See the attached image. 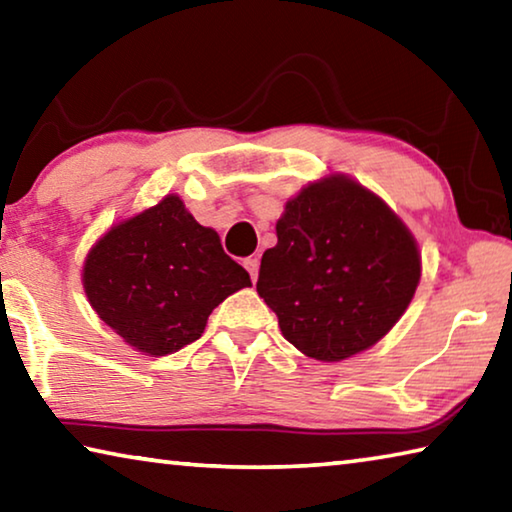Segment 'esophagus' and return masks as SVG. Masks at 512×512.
<instances>
[{"label": "esophagus", "mask_w": 512, "mask_h": 512, "mask_svg": "<svg viewBox=\"0 0 512 512\" xmlns=\"http://www.w3.org/2000/svg\"><path fill=\"white\" fill-rule=\"evenodd\" d=\"M244 266H246V271L250 273V280L257 282V275H259V259H257V257H248V259H244Z\"/></svg>", "instance_id": "34e87169"}]
</instances>
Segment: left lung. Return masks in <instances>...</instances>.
<instances>
[{"instance_id": "1", "label": "left lung", "mask_w": 512, "mask_h": 512, "mask_svg": "<svg viewBox=\"0 0 512 512\" xmlns=\"http://www.w3.org/2000/svg\"><path fill=\"white\" fill-rule=\"evenodd\" d=\"M262 257L257 293L284 339L318 361L375 345L420 282L418 246L386 203L332 176L291 198Z\"/></svg>"}]
</instances>
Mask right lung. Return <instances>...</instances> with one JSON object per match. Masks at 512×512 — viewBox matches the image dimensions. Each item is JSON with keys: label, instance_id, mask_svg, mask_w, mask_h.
Listing matches in <instances>:
<instances>
[{"label": "right lung", "instance_id": "obj_1", "mask_svg": "<svg viewBox=\"0 0 512 512\" xmlns=\"http://www.w3.org/2000/svg\"><path fill=\"white\" fill-rule=\"evenodd\" d=\"M83 287L103 323L135 350L164 357L201 339L214 307L250 275L221 239L167 196L119 223L90 250Z\"/></svg>", "mask_w": 512, "mask_h": 512}]
</instances>
